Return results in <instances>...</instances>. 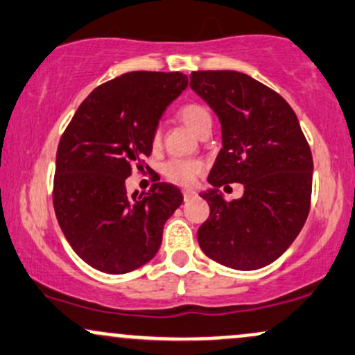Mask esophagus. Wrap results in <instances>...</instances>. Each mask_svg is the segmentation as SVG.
Listing matches in <instances>:
<instances>
[{"label": "esophagus", "instance_id": "esophagus-1", "mask_svg": "<svg viewBox=\"0 0 355 355\" xmlns=\"http://www.w3.org/2000/svg\"><path fill=\"white\" fill-rule=\"evenodd\" d=\"M182 193H183V200H185V202H189V200H191V198L197 197V191H195V190L187 189V190H183Z\"/></svg>", "mask_w": 355, "mask_h": 355}]
</instances>
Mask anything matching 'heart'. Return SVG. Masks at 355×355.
Segmentation results:
<instances>
[{"instance_id": "heart-1", "label": "heart", "mask_w": 355, "mask_h": 355, "mask_svg": "<svg viewBox=\"0 0 355 355\" xmlns=\"http://www.w3.org/2000/svg\"><path fill=\"white\" fill-rule=\"evenodd\" d=\"M177 115L193 133L202 135L211 128V115L209 108L203 107L202 103H185L178 108ZM152 145H160V130H155L152 135ZM203 165L198 160H180V158H173V160L166 162L164 165V175L168 180H172L178 185H190L198 175L202 173Z\"/></svg>"}]
</instances>
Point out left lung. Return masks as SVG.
<instances>
[{"instance_id": "obj_1", "label": "left lung", "mask_w": 355, "mask_h": 355, "mask_svg": "<svg viewBox=\"0 0 355 355\" xmlns=\"http://www.w3.org/2000/svg\"><path fill=\"white\" fill-rule=\"evenodd\" d=\"M190 87L222 123V150L202 193L210 215L197 232L215 262L255 270L279 259L302 230L312 197V152L295 112L279 93L245 73L193 71ZM242 182L239 201L220 186Z\"/></svg>"}]
</instances>
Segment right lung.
I'll list each match as a JSON object with an SVG mask.
<instances>
[{
  "label": "right lung",
  "mask_w": 355,
  "mask_h": 355,
  "mask_svg": "<svg viewBox=\"0 0 355 355\" xmlns=\"http://www.w3.org/2000/svg\"><path fill=\"white\" fill-rule=\"evenodd\" d=\"M187 85L180 71L125 73L93 89L61 135L53 207L73 250L96 270L118 275L145 266L182 205L172 183L128 197L125 180L133 168L150 170L158 120Z\"/></svg>",
  "instance_id": "1"
}]
</instances>
